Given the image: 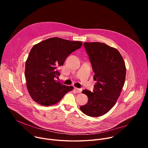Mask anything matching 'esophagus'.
Masks as SVG:
<instances>
[{
	"label": "esophagus",
	"instance_id": "obj_1",
	"mask_svg": "<svg viewBox=\"0 0 148 148\" xmlns=\"http://www.w3.org/2000/svg\"><path fill=\"white\" fill-rule=\"evenodd\" d=\"M74 90H75V91L77 92H78V93H81V91H82V90L81 89H80V88H74Z\"/></svg>",
	"mask_w": 148,
	"mask_h": 148
}]
</instances>
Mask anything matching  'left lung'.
Wrapping results in <instances>:
<instances>
[{"mask_svg":"<svg viewBox=\"0 0 148 148\" xmlns=\"http://www.w3.org/2000/svg\"><path fill=\"white\" fill-rule=\"evenodd\" d=\"M84 46L97 82L93 92L82 91L88 99L79 108L88 116H100L113 107L120 95L125 80V64L120 53L115 48L99 42H86Z\"/></svg>","mask_w":148,"mask_h":148,"instance_id":"obj_1","label":"left lung"}]
</instances>
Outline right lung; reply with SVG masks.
Returning a JSON list of instances; mask_svg holds the SVG:
<instances>
[{"instance_id":"obj_1","label":"right lung","mask_w":148,"mask_h":148,"mask_svg":"<svg viewBox=\"0 0 148 148\" xmlns=\"http://www.w3.org/2000/svg\"><path fill=\"white\" fill-rule=\"evenodd\" d=\"M82 45L58 37H51L34 45L26 62V86L32 99L49 106L58 102L73 89L55 80L60 75L58 68L67 57Z\"/></svg>"}]
</instances>
